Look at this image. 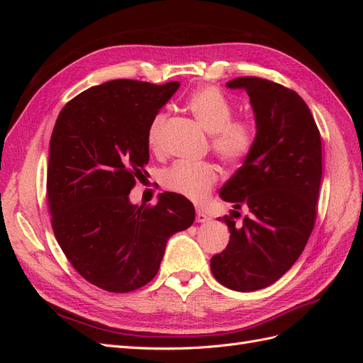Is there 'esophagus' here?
<instances>
[{
    "label": "esophagus",
    "instance_id": "obj_1",
    "mask_svg": "<svg viewBox=\"0 0 363 363\" xmlns=\"http://www.w3.org/2000/svg\"><path fill=\"white\" fill-rule=\"evenodd\" d=\"M195 219H196V223H206V221H208V219H211V218H208V216L201 211V208H196V216H195Z\"/></svg>",
    "mask_w": 363,
    "mask_h": 363
}]
</instances>
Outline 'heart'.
Returning a JSON list of instances; mask_svg holds the SVG:
<instances>
[{
    "mask_svg": "<svg viewBox=\"0 0 363 363\" xmlns=\"http://www.w3.org/2000/svg\"><path fill=\"white\" fill-rule=\"evenodd\" d=\"M188 107L199 124L211 133V150L228 168H238L255 151L259 130L255 119L248 116L233 118L235 104L218 87L206 86L191 95ZM167 115L159 113L152 118L148 127V145L159 151L162 144V130ZM167 191L177 194L195 203L204 201L218 182L215 164L177 162L164 169L160 177Z\"/></svg>",
    "mask_w": 363,
    "mask_h": 363,
    "instance_id": "obj_1",
    "label": "heart"
}]
</instances>
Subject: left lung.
Masks as SVG:
<instances>
[{
	"label": "left lung",
	"instance_id": "1",
	"mask_svg": "<svg viewBox=\"0 0 363 363\" xmlns=\"http://www.w3.org/2000/svg\"><path fill=\"white\" fill-rule=\"evenodd\" d=\"M227 86L248 94L259 136L219 191L223 200L251 213L240 225L223 218L230 240L211 259V269L225 288L251 292L277 281L311 238L323 175L321 135L295 91L259 77H238Z\"/></svg>",
	"mask_w": 363,
	"mask_h": 363
}]
</instances>
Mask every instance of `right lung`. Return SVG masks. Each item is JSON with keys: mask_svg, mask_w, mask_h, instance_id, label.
Wrapping results in <instances>:
<instances>
[{"mask_svg": "<svg viewBox=\"0 0 363 363\" xmlns=\"http://www.w3.org/2000/svg\"><path fill=\"white\" fill-rule=\"evenodd\" d=\"M112 80L62 108L50 140L47 196L51 225L74 269L107 292L145 286L169 236L192 225V203L172 192L135 206L130 191L148 163V127L179 89Z\"/></svg>", "mask_w": 363, "mask_h": 363, "instance_id": "obj_1", "label": "right lung"}]
</instances>
